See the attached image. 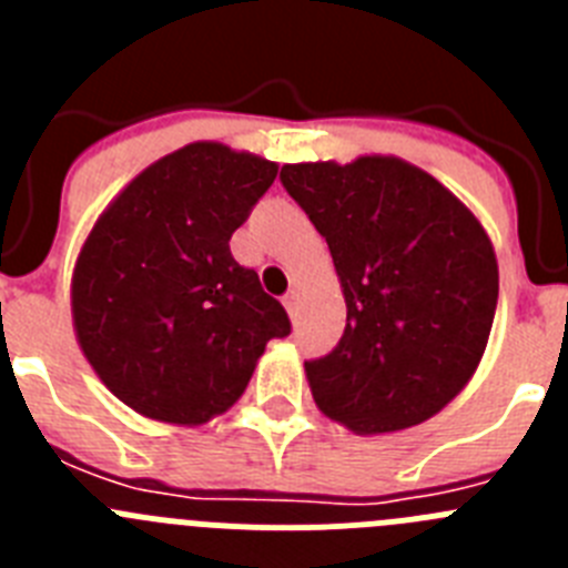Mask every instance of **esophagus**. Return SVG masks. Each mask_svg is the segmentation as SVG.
<instances>
[{
	"label": "esophagus",
	"instance_id": "1",
	"mask_svg": "<svg viewBox=\"0 0 568 568\" xmlns=\"http://www.w3.org/2000/svg\"><path fill=\"white\" fill-rule=\"evenodd\" d=\"M298 293H295V290H290V293L287 295H284V310H287V313L290 315H295V313H298Z\"/></svg>",
	"mask_w": 568,
	"mask_h": 568
}]
</instances>
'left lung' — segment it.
<instances>
[{
    "instance_id": "obj_1",
    "label": "left lung",
    "mask_w": 568,
    "mask_h": 568,
    "mask_svg": "<svg viewBox=\"0 0 568 568\" xmlns=\"http://www.w3.org/2000/svg\"><path fill=\"white\" fill-rule=\"evenodd\" d=\"M281 182L327 239L346 327L307 361L310 393L355 435L400 433L471 381L498 310V258L480 219L398 155L301 162Z\"/></svg>"
}]
</instances>
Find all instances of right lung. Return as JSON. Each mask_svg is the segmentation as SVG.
Wrapping results in <instances>:
<instances>
[{
	"label": "right lung",
	"instance_id": "obj_1",
	"mask_svg": "<svg viewBox=\"0 0 568 568\" xmlns=\"http://www.w3.org/2000/svg\"><path fill=\"white\" fill-rule=\"evenodd\" d=\"M278 164L193 142L144 168L90 227L70 278L73 333L115 398L144 418L202 426L244 395L290 318L230 235Z\"/></svg>",
	"mask_w": 568,
	"mask_h": 568
}]
</instances>
